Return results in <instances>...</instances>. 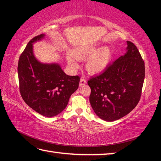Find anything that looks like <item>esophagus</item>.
<instances>
[{
  "instance_id": "obj_1",
  "label": "esophagus",
  "mask_w": 161,
  "mask_h": 161,
  "mask_svg": "<svg viewBox=\"0 0 161 161\" xmlns=\"http://www.w3.org/2000/svg\"><path fill=\"white\" fill-rule=\"evenodd\" d=\"M86 84V79L84 78V77L81 78V79H80V86H83V85Z\"/></svg>"
}]
</instances>
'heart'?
Wrapping results in <instances>:
<instances>
[{
	"label": "heart",
	"instance_id": "obj_1",
	"mask_svg": "<svg viewBox=\"0 0 161 161\" xmlns=\"http://www.w3.org/2000/svg\"><path fill=\"white\" fill-rule=\"evenodd\" d=\"M71 56L78 61H84L88 58L86 68L92 75L103 72L110 64L112 59V51L108 47H101L100 45H86L77 46L73 50ZM68 62L73 67L77 64L71 57H68Z\"/></svg>",
	"mask_w": 161,
	"mask_h": 161
}]
</instances>
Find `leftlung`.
Returning a JSON list of instances; mask_svg holds the SVG:
<instances>
[{
  "instance_id": "obj_1",
  "label": "left lung",
  "mask_w": 161,
  "mask_h": 161,
  "mask_svg": "<svg viewBox=\"0 0 161 161\" xmlns=\"http://www.w3.org/2000/svg\"><path fill=\"white\" fill-rule=\"evenodd\" d=\"M126 53L88 81L90 103L99 118L117 120L129 114L141 99L145 63L134 44L126 42Z\"/></svg>"
}]
</instances>
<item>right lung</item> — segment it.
<instances>
[{
	"label": "right lung",
	"instance_id": "right-lung-1",
	"mask_svg": "<svg viewBox=\"0 0 161 161\" xmlns=\"http://www.w3.org/2000/svg\"><path fill=\"white\" fill-rule=\"evenodd\" d=\"M44 36L42 34L30 41L19 57L18 75L24 102L39 114L51 118L66 107L80 77L67 75L59 64H43L36 59L32 44Z\"/></svg>",
	"mask_w": 161,
	"mask_h": 161
}]
</instances>
